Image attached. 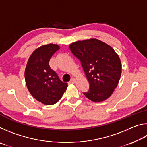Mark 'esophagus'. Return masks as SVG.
Listing matches in <instances>:
<instances>
[{
	"label": "esophagus",
	"mask_w": 147,
	"mask_h": 147,
	"mask_svg": "<svg viewBox=\"0 0 147 147\" xmlns=\"http://www.w3.org/2000/svg\"><path fill=\"white\" fill-rule=\"evenodd\" d=\"M75 82H76V79L74 78H72L71 80V81H70V83L74 84Z\"/></svg>",
	"instance_id": "34e87169"
}]
</instances>
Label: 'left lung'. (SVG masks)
Returning a JSON list of instances; mask_svg holds the SVG:
<instances>
[{
    "label": "left lung",
    "mask_w": 147,
    "mask_h": 147,
    "mask_svg": "<svg viewBox=\"0 0 147 147\" xmlns=\"http://www.w3.org/2000/svg\"><path fill=\"white\" fill-rule=\"evenodd\" d=\"M72 53L80 61L89 84L83 94L93 102L109 98L119 83L121 63L115 51L96 39L76 41L69 46Z\"/></svg>",
    "instance_id": "left-lung-1"
}]
</instances>
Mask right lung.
I'll return each mask as SVG.
<instances>
[{"instance_id":"1","label":"right lung","mask_w":147,"mask_h":147,"mask_svg":"<svg viewBox=\"0 0 147 147\" xmlns=\"http://www.w3.org/2000/svg\"><path fill=\"white\" fill-rule=\"evenodd\" d=\"M59 49L55 44L39 47L30 57L24 73L29 92L34 98L46 105L58 102L67 88V84L61 81L49 66L50 59Z\"/></svg>"}]
</instances>
